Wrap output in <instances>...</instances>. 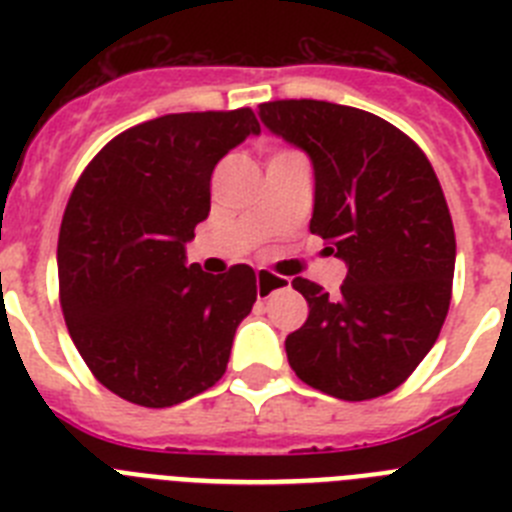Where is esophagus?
Masks as SVG:
<instances>
[{
	"label": "esophagus",
	"instance_id": "esophagus-1",
	"mask_svg": "<svg viewBox=\"0 0 512 512\" xmlns=\"http://www.w3.org/2000/svg\"><path fill=\"white\" fill-rule=\"evenodd\" d=\"M289 279L287 277H279V274H274V271L269 269H259L256 271V292H259V297H269L274 289H282L287 287Z\"/></svg>",
	"mask_w": 512,
	"mask_h": 512
}]
</instances>
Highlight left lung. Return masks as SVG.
I'll return each mask as SVG.
<instances>
[{
	"mask_svg": "<svg viewBox=\"0 0 512 512\" xmlns=\"http://www.w3.org/2000/svg\"><path fill=\"white\" fill-rule=\"evenodd\" d=\"M261 122L310 156V233L346 261L336 297L297 277L305 325L289 333V366L348 402L400 387L436 343L451 302L456 238L431 161L372 112L320 99L259 104Z\"/></svg>",
	"mask_w": 512,
	"mask_h": 512,
	"instance_id": "8db88e82",
	"label": "left lung"
}]
</instances>
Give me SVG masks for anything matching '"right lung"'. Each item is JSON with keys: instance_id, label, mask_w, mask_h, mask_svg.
<instances>
[{"instance_id": "obj_1", "label": "right lung", "mask_w": 512, "mask_h": 512, "mask_svg": "<svg viewBox=\"0 0 512 512\" xmlns=\"http://www.w3.org/2000/svg\"><path fill=\"white\" fill-rule=\"evenodd\" d=\"M256 133L248 107L164 115L81 171L58 233V297L89 372L122 400L171 408L225 374L256 274H205L184 243L210 212L215 164Z\"/></svg>"}]
</instances>
